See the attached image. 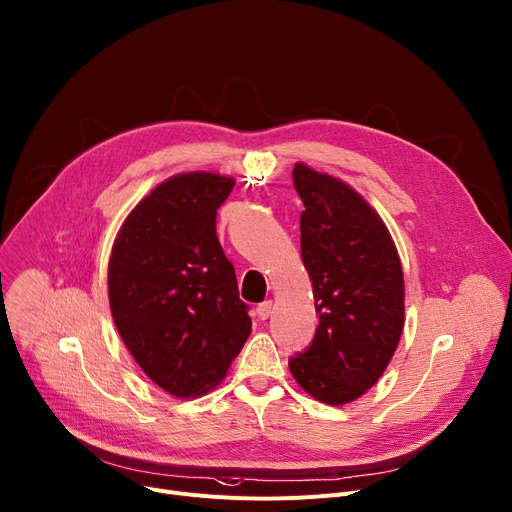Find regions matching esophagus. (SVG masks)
Segmentation results:
<instances>
[{
  "label": "esophagus",
  "instance_id": "esophagus-1",
  "mask_svg": "<svg viewBox=\"0 0 512 512\" xmlns=\"http://www.w3.org/2000/svg\"><path fill=\"white\" fill-rule=\"evenodd\" d=\"M271 312H273V302H271V300H265V302H261V304L257 306V316H259V320H267V318L271 316Z\"/></svg>",
  "mask_w": 512,
  "mask_h": 512
}]
</instances>
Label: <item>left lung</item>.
Returning <instances> with one entry per match:
<instances>
[{
    "label": "left lung",
    "mask_w": 512,
    "mask_h": 512,
    "mask_svg": "<svg viewBox=\"0 0 512 512\" xmlns=\"http://www.w3.org/2000/svg\"><path fill=\"white\" fill-rule=\"evenodd\" d=\"M294 188L302 261L318 327L306 351L290 357L296 382L324 404H347L374 386L404 329V277L382 218L347 183L302 163Z\"/></svg>",
    "instance_id": "8db88e82"
}]
</instances>
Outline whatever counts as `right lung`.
Returning <instances> with one entry per match:
<instances>
[{"label": "right lung", "instance_id": "obj_1", "mask_svg": "<svg viewBox=\"0 0 512 512\" xmlns=\"http://www.w3.org/2000/svg\"><path fill=\"white\" fill-rule=\"evenodd\" d=\"M232 188L216 173L175 175L136 204L112 247L116 329L145 374L177 398L220 384L251 333L216 237V210Z\"/></svg>", "mask_w": 512, "mask_h": 512}]
</instances>
